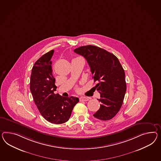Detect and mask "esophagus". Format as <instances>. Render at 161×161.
Returning <instances> with one entry per match:
<instances>
[{"label": "esophagus", "instance_id": "obj_1", "mask_svg": "<svg viewBox=\"0 0 161 161\" xmlns=\"http://www.w3.org/2000/svg\"><path fill=\"white\" fill-rule=\"evenodd\" d=\"M79 100L80 102H87L89 100V98L86 97H80L79 98Z\"/></svg>", "mask_w": 161, "mask_h": 161}]
</instances>
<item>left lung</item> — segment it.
<instances>
[{"label":"left lung","mask_w":161,"mask_h":161,"mask_svg":"<svg viewBox=\"0 0 161 161\" xmlns=\"http://www.w3.org/2000/svg\"><path fill=\"white\" fill-rule=\"evenodd\" d=\"M86 59L91 68L95 88L100 94L99 110L93 116L101 120L113 119L121 107L127 85L124 69L114 54L96 46H85L74 50Z\"/></svg>","instance_id":"1"}]
</instances>
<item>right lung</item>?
<instances>
[{"instance_id": "1", "label": "right lung", "mask_w": 161, "mask_h": 161, "mask_svg": "<svg viewBox=\"0 0 161 161\" xmlns=\"http://www.w3.org/2000/svg\"><path fill=\"white\" fill-rule=\"evenodd\" d=\"M54 50L43 55L35 62L30 77V91L34 103L42 116L53 124H62L68 121L79 99L65 97L55 94L57 87L53 75L51 59Z\"/></svg>"}]
</instances>
